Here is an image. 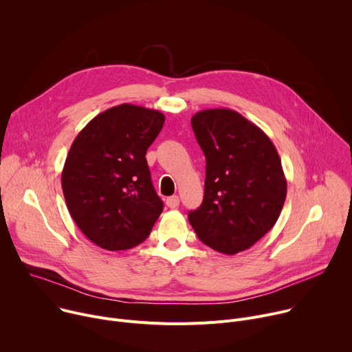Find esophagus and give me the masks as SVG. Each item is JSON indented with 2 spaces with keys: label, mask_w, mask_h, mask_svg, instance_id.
Segmentation results:
<instances>
[{
  "label": "esophagus",
  "mask_w": 352,
  "mask_h": 352,
  "mask_svg": "<svg viewBox=\"0 0 352 352\" xmlns=\"http://www.w3.org/2000/svg\"><path fill=\"white\" fill-rule=\"evenodd\" d=\"M166 204H167V206H168V208L175 209V208H178V206H179V197H178L177 195H173V196L167 197Z\"/></svg>",
  "instance_id": "34e87169"
}]
</instances>
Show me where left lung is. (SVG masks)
Listing matches in <instances>:
<instances>
[{
  "label": "left lung",
  "mask_w": 352,
  "mask_h": 352,
  "mask_svg": "<svg viewBox=\"0 0 352 352\" xmlns=\"http://www.w3.org/2000/svg\"><path fill=\"white\" fill-rule=\"evenodd\" d=\"M190 122L206 157V179L204 202L188 220L205 245L235 255L281 213L287 179L280 156L270 138L234 110H202Z\"/></svg>",
  "instance_id": "1"
}]
</instances>
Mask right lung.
I'll list each match as a JSON object with an SVG mask.
<instances>
[{
	"instance_id": "add662e5",
	"label": "right lung",
	"mask_w": 352,
	"mask_h": 352,
	"mask_svg": "<svg viewBox=\"0 0 352 352\" xmlns=\"http://www.w3.org/2000/svg\"><path fill=\"white\" fill-rule=\"evenodd\" d=\"M164 121L157 110L125 103L96 116L75 138L63 192L74 221L97 246L131 249L162 214L144 156Z\"/></svg>"
}]
</instances>
